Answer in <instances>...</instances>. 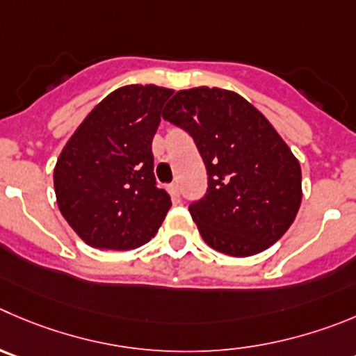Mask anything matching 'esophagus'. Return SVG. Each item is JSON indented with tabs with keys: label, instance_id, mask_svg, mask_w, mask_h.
Returning <instances> with one entry per match:
<instances>
[{
	"label": "esophagus",
	"instance_id": "esophagus-1",
	"mask_svg": "<svg viewBox=\"0 0 356 356\" xmlns=\"http://www.w3.org/2000/svg\"><path fill=\"white\" fill-rule=\"evenodd\" d=\"M168 188H169V192H171L172 197H180V185L176 184V181H175V184L169 185Z\"/></svg>",
	"mask_w": 356,
	"mask_h": 356
}]
</instances>
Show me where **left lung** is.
Wrapping results in <instances>:
<instances>
[{
	"label": "left lung",
	"mask_w": 356,
	"mask_h": 356,
	"mask_svg": "<svg viewBox=\"0 0 356 356\" xmlns=\"http://www.w3.org/2000/svg\"><path fill=\"white\" fill-rule=\"evenodd\" d=\"M197 147L208 188L188 206L216 252L250 257L282 238L299 211L300 165L266 117L232 90H180L162 113Z\"/></svg>",
	"instance_id": "1"
}]
</instances>
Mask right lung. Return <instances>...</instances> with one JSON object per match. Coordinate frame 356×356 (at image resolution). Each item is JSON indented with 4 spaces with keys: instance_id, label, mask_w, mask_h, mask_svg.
Returning a JSON list of instances; mask_svg holds the SVG:
<instances>
[{
    "instance_id": "add662e5",
    "label": "right lung",
    "mask_w": 356,
    "mask_h": 356,
    "mask_svg": "<svg viewBox=\"0 0 356 356\" xmlns=\"http://www.w3.org/2000/svg\"><path fill=\"white\" fill-rule=\"evenodd\" d=\"M172 90L125 86L108 94L57 159L60 213L87 245L133 250L157 234L171 197L157 187L152 140Z\"/></svg>"
}]
</instances>
